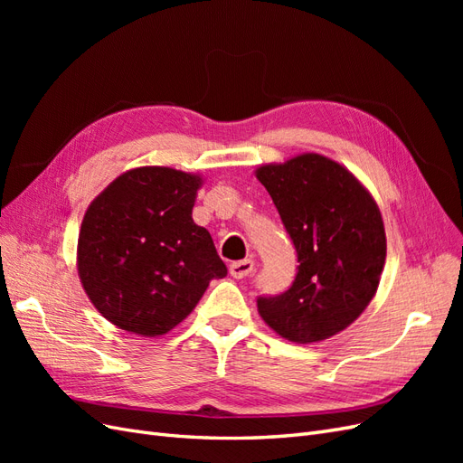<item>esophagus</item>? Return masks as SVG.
I'll list each match as a JSON object with an SVG mask.
<instances>
[{"mask_svg": "<svg viewBox=\"0 0 463 463\" xmlns=\"http://www.w3.org/2000/svg\"><path fill=\"white\" fill-rule=\"evenodd\" d=\"M255 269V262L250 259H245V260H235L230 264V274L237 279H241L245 276H249L250 272H253Z\"/></svg>", "mask_w": 463, "mask_h": 463, "instance_id": "esophagus-1", "label": "esophagus"}]
</instances>
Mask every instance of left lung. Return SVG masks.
<instances>
[{
    "instance_id": "obj_1",
    "label": "left lung",
    "mask_w": 463,
    "mask_h": 463,
    "mask_svg": "<svg viewBox=\"0 0 463 463\" xmlns=\"http://www.w3.org/2000/svg\"><path fill=\"white\" fill-rule=\"evenodd\" d=\"M257 177L299 262L284 293L257 298L259 313L282 338L326 340L365 311L381 282L386 259L381 210L344 165L320 154L262 165Z\"/></svg>"
}]
</instances>
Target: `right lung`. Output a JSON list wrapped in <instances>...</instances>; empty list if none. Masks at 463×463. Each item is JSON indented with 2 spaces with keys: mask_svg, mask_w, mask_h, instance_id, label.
Listing matches in <instances>:
<instances>
[{
  "mask_svg": "<svg viewBox=\"0 0 463 463\" xmlns=\"http://www.w3.org/2000/svg\"><path fill=\"white\" fill-rule=\"evenodd\" d=\"M201 177L137 167L89 206L79 233V276L104 318L162 335L199 303L210 279L228 274L210 233L191 213Z\"/></svg>",
  "mask_w": 463,
  "mask_h": 463,
  "instance_id": "1",
  "label": "right lung"
}]
</instances>
